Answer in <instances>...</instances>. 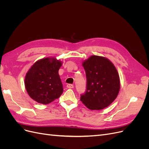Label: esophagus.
Segmentation results:
<instances>
[{
  "mask_svg": "<svg viewBox=\"0 0 149 149\" xmlns=\"http://www.w3.org/2000/svg\"><path fill=\"white\" fill-rule=\"evenodd\" d=\"M67 88H70V89H72L74 88V85L73 84H68L67 85Z\"/></svg>",
  "mask_w": 149,
  "mask_h": 149,
  "instance_id": "esophagus-1",
  "label": "esophagus"
}]
</instances>
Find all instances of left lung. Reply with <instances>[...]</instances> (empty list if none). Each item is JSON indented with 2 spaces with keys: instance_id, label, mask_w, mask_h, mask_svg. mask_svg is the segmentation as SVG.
I'll list each match as a JSON object with an SVG mask.
<instances>
[{
  "instance_id": "1",
  "label": "left lung",
  "mask_w": 149,
  "mask_h": 149,
  "mask_svg": "<svg viewBox=\"0 0 149 149\" xmlns=\"http://www.w3.org/2000/svg\"><path fill=\"white\" fill-rule=\"evenodd\" d=\"M87 80L86 91L80 101L90 110H101L109 106L118 96L119 75L114 64L107 58L92 55L83 61Z\"/></svg>"
}]
</instances>
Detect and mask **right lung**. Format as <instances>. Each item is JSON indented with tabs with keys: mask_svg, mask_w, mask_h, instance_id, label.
<instances>
[{
	"mask_svg": "<svg viewBox=\"0 0 149 149\" xmlns=\"http://www.w3.org/2000/svg\"><path fill=\"white\" fill-rule=\"evenodd\" d=\"M62 63L56 58L47 57L30 67L25 77V86L32 100L47 104L60 97L63 88L58 71Z\"/></svg>",
	"mask_w": 149,
	"mask_h": 149,
	"instance_id": "obj_1",
	"label": "right lung"
}]
</instances>
